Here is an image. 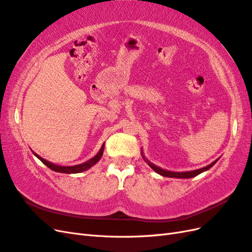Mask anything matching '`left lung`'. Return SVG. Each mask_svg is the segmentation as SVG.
Returning a JSON list of instances; mask_svg holds the SVG:
<instances>
[{
    "instance_id": "8db88e82",
    "label": "left lung",
    "mask_w": 252,
    "mask_h": 252,
    "mask_svg": "<svg viewBox=\"0 0 252 252\" xmlns=\"http://www.w3.org/2000/svg\"><path fill=\"white\" fill-rule=\"evenodd\" d=\"M141 155H142V158L144 159V161L147 163V164H148L149 166H151V167L154 169V171H155L156 173H158V174L161 175V176L169 177V178H182V179L193 178V177H195V176H197V175H199V174H201V173H203V172L208 171L209 168L212 167V166L215 164V163L220 160V158L216 159L215 161H213L212 163H211V164H209V165H207V166H205V167L198 168V169H194V171H188V172H172V171H167V169H164V168H161V167H159V166H157V165H155L154 163H152L151 161H148V160L146 159L145 156H144V154H143L142 149H141Z\"/></svg>"
}]
</instances>
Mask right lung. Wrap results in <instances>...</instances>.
Returning a JSON list of instances; mask_svg holds the SVG:
<instances>
[{
    "mask_svg": "<svg viewBox=\"0 0 252 252\" xmlns=\"http://www.w3.org/2000/svg\"><path fill=\"white\" fill-rule=\"evenodd\" d=\"M104 147H105V143L103 145H101L99 152L94 156L93 158H91L90 160H88L84 163H80V164H77V165H72V166H63V165H57L55 164V163H52L50 161H47L43 158L40 157L39 155H37L35 152H32V154L36 156V157L41 161L43 164H45L47 167L51 168L52 171L54 172H57V173H64V174H77V173H81V172H85L87 171V169H89L90 167H92L93 165L96 164V163L100 160L101 156H103V153H104Z\"/></svg>",
    "mask_w": 252,
    "mask_h": 252,
    "instance_id": "add662e5",
    "label": "right lung"
}]
</instances>
